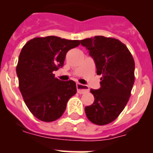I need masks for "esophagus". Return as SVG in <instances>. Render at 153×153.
<instances>
[{"label": "esophagus", "instance_id": "esophagus-1", "mask_svg": "<svg viewBox=\"0 0 153 153\" xmlns=\"http://www.w3.org/2000/svg\"><path fill=\"white\" fill-rule=\"evenodd\" d=\"M76 89H77V93L79 94H83V93L89 91L88 86L80 84V83H76Z\"/></svg>", "mask_w": 153, "mask_h": 153}]
</instances>
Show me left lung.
<instances>
[{"label": "left lung", "mask_w": 153, "mask_h": 153, "mask_svg": "<svg viewBox=\"0 0 153 153\" xmlns=\"http://www.w3.org/2000/svg\"><path fill=\"white\" fill-rule=\"evenodd\" d=\"M89 51L100 78V88L91 89L94 102L85 107L90 122L99 126L114 121L131 96L135 81V62L130 51L120 40L95 36L80 40Z\"/></svg>", "instance_id": "left-lung-1"}]
</instances>
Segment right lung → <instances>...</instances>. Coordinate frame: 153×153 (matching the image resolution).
I'll list each match as a JSON object with an SVG mask.
<instances>
[{
    "instance_id": "1",
    "label": "right lung",
    "mask_w": 153,
    "mask_h": 153,
    "mask_svg": "<svg viewBox=\"0 0 153 153\" xmlns=\"http://www.w3.org/2000/svg\"><path fill=\"white\" fill-rule=\"evenodd\" d=\"M77 40L56 36L35 37L23 47L17 65L19 89L30 113L44 122H53L64 113L69 99L76 93L73 80L61 81L53 71L63 66L68 51Z\"/></svg>"
}]
</instances>
